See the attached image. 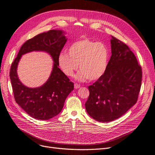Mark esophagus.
<instances>
[{
    "instance_id": "1",
    "label": "esophagus",
    "mask_w": 155,
    "mask_h": 155,
    "mask_svg": "<svg viewBox=\"0 0 155 155\" xmlns=\"http://www.w3.org/2000/svg\"><path fill=\"white\" fill-rule=\"evenodd\" d=\"M74 89H78L79 87H81V86H80V85L78 84H74Z\"/></svg>"
}]
</instances>
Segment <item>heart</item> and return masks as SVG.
Segmentation results:
<instances>
[{
    "label": "heart",
    "mask_w": 155,
    "mask_h": 155,
    "mask_svg": "<svg viewBox=\"0 0 155 155\" xmlns=\"http://www.w3.org/2000/svg\"><path fill=\"white\" fill-rule=\"evenodd\" d=\"M68 53H61L58 63L63 73L68 77L81 69L76 78L84 81H96L106 71L109 61V50L106 44L84 38L73 42L68 49Z\"/></svg>",
    "instance_id": "b5f03b06"
}]
</instances>
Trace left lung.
<instances>
[{
	"instance_id": "obj_1",
	"label": "left lung",
	"mask_w": 155,
	"mask_h": 155,
	"mask_svg": "<svg viewBox=\"0 0 155 155\" xmlns=\"http://www.w3.org/2000/svg\"><path fill=\"white\" fill-rule=\"evenodd\" d=\"M111 57L103 76L88 87L85 106L93 119L101 122L116 120L137 102L142 71L127 45L112 36Z\"/></svg>"
}]
</instances>
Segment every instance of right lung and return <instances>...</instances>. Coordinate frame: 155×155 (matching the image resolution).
I'll list each match as a JSON object with an SVG mask.
<instances>
[{
    "label": "right lung",
    "mask_w": 155,
    "mask_h": 155,
    "mask_svg": "<svg viewBox=\"0 0 155 155\" xmlns=\"http://www.w3.org/2000/svg\"><path fill=\"white\" fill-rule=\"evenodd\" d=\"M61 30H50L28 40L12 62L9 77L16 102L29 116L37 120H49L62 111L66 98L74 89V84L58 68V57L67 39ZM33 51L50 53L54 64L51 75L41 87H25L16 73L17 65L22 54Z\"/></svg>",
    "instance_id": "add662e5"
}]
</instances>
